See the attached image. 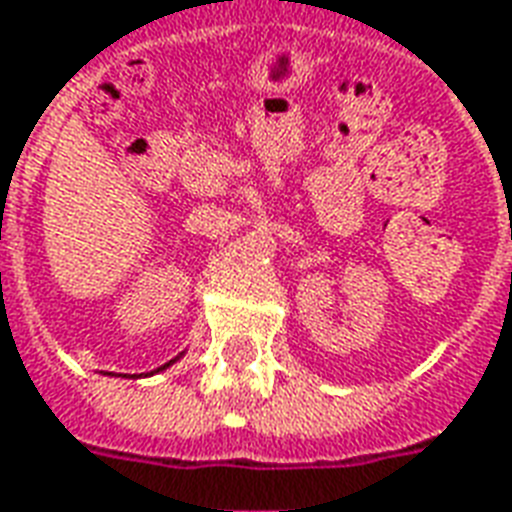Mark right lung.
<instances>
[{
    "instance_id": "add662e5",
    "label": "right lung",
    "mask_w": 512,
    "mask_h": 512,
    "mask_svg": "<svg viewBox=\"0 0 512 512\" xmlns=\"http://www.w3.org/2000/svg\"><path fill=\"white\" fill-rule=\"evenodd\" d=\"M170 363H173V361H168V363H165V366H160V369H157V372H162V369H168ZM151 374H154V372H151Z\"/></svg>"
}]
</instances>
